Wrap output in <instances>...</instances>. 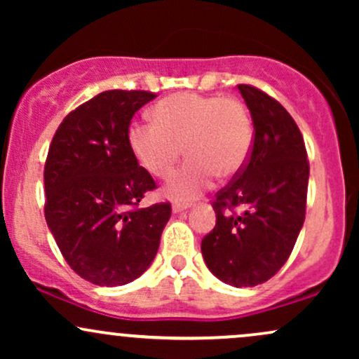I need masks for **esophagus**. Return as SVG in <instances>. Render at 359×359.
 Masks as SVG:
<instances>
[{
	"mask_svg": "<svg viewBox=\"0 0 359 359\" xmlns=\"http://www.w3.org/2000/svg\"><path fill=\"white\" fill-rule=\"evenodd\" d=\"M189 209V204H180V203H174L172 204V211L174 214H179V212H184Z\"/></svg>",
	"mask_w": 359,
	"mask_h": 359,
	"instance_id": "esophagus-1",
	"label": "esophagus"
}]
</instances>
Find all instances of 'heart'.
I'll return each mask as SVG.
<instances>
[{"mask_svg": "<svg viewBox=\"0 0 359 359\" xmlns=\"http://www.w3.org/2000/svg\"><path fill=\"white\" fill-rule=\"evenodd\" d=\"M154 123H135L128 143L150 175L167 179L180 156L187 165L167 185V196L189 201L212 182L231 179L245 167L253 143V126L245 104L233 97L180 93L151 111Z\"/></svg>", "mask_w": 359, "mask_h": 359, "instance_id": "1", "label": "heart"}]
</instances>
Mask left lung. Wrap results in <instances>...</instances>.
<instances>
[{"label":"left lung","mask_w":359,"mask_h":359,"mask_svg":"<svg viewBox=\"0 0 359 359\" xmlns=\"http://www.w3.org/2000/svg\"><path fill=\"white\" fill-rule=\"evenodd\" d=\"M238 89L253 119V147L240 174L216 194V226L201 251L221 282L255 287L273 277L294 250L306 219L309 162L287 109L253 86Z\"/></svg>","instance_id":"8db88e82"}]
</instances>
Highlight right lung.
<instances>
[{
	"instance_id": "obj_1",
	"label": "right lung",
	"mask_w": 359,
	"mask_h": 359,
	"mask_svg": "<svg viewBox=\"0 0 359 359\" xmlns=\"http://www.w3.org/2000/svg\"><path fill=\"white\" fill-rule=\"evenodd\" d=\"M147 90H104L65 116L45 162V219L62 257L100 287L133 282L154 262L170 204L138 209L155 182L128 143Z\"/></svg>"
}]
</instances>
